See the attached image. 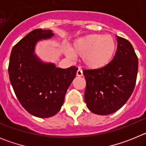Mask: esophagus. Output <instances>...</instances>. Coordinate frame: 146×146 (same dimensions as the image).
Here are the masks:
<instances>
[{
	"label": "esophagus",
	"mask_w": 146,
	"mask_h": 146,
	"mask_svg": "<svg viewBox=\"0 0 146 146\" xmlns=\"http://www.w3.org/2000/svg\"><path fill=\"white\" fill-rule=\"evenodd\" d=\"M76 74H77V77H82V71L81 70V69H78V70L77 71V73H76Z\"/></svg>",
	"instance_id": "esophagus-1"
}]
</instances>
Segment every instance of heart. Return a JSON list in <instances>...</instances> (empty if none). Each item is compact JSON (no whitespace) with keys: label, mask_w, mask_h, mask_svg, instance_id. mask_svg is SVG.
<instances>
[{"label":"heart","mask_w":146,"mask_h":146,"mask_svg":"<svg viewBox=\"0 0 146 146\" xmlns=\"http://www.w3.org/2000/svg\"><path fill=\"white\" fill-rule=\"evenodd\" d=\"M116 50V42L110 35L90 34L80 38L70 48L75 56H83L85 65L92 69L103 68L111 61Z\"/></svg>","instance_id":"1"}]
</instances>
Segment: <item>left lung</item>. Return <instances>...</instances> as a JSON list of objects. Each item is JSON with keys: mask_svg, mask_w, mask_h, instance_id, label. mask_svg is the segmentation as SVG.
I'll return each mask as SVG.
<instances>
[{"mask_svg": "<svg viewBox=\"0 0 146 146\" xmlns=\"http://www.w3.org/2000/svg\"><path fill=\"white\" fill-rule=\"evenodd\" d=\"M118 47L113 60L98 69H85V102L97 115H109L124 105L135 88L138 58L131 44L116 36Z\"/></svg>", "mask_w": 146, "mask_h": 146, "instance_id": "1", "label": "left lung"}]
</instances>
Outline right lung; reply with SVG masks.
I'll return each mask as SVG.
<instances>
[{
    "instance_id": "1",
    "label": "right lung",
    "mask_w": 146,
    "mask_h": 146,
    "mask_svg": "<svg viewBox=\"0 0 146 146\" xmlns=\"http://www.w3.org/2000/svg\"><path fill=\"white\" fill-rule=\"evenodd\" d=\"M53 35L50 30H33L14 46L10 55L8 71L15 95L30 114L38 118L53 116L60 110L77 71L74 66L61 69L43 63L35 55L36 42Z\"/></svg>"
}]
</instances>
